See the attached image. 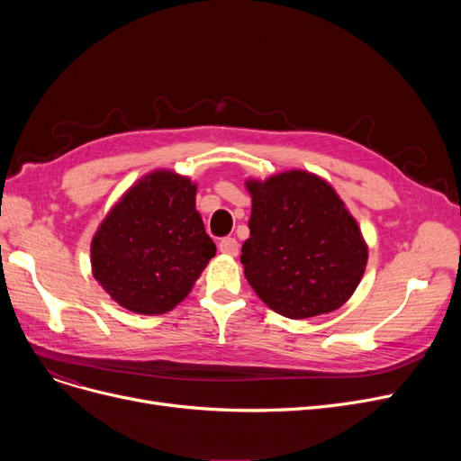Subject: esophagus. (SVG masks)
Segmentation results:
<instances>
[{
  "label": "esophagus",
  "instance_id": "1",
  "mask_svg": "<svg viewBox=\"0 0 461 461\" xmlns=\"http://www.w3.org/2000/svg\"><path fill=\"white\" fill-rule=\"evenodd\" d=\"M218 249H221V252L224 256H237L239 254V243H237V239H233V237L222 239L221 245H218Z\"/></svg>",
  "mask_w": 461,
  "mask_h": 461
}]
</instances>
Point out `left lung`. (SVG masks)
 Returning a JSON list of instances; mask_svg holds the SVG:
<instances>
[{"mask_svg":"<svg viewBox=\"0 0 461 461\" xmlns=\"http://www.w3.org/2000/svg\"><path fill=\"white\" fill-rule=\"evenodd\" d=\"M245 188L252 212L240 263L256 295L289 320L344 306L365 276L368 245L332 185L287 169L249 177Z\"/></svg>","mask_w":461,"mask_h":461,"instance_id":"8db88e82","label":"left lung"}]
</instances>
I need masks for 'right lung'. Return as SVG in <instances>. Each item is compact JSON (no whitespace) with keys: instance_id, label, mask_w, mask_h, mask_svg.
<instances>
[{"instance_id":"right-lung-1","label":"right lung","mask_w":461,"mask_h":461,"mask_svg":"<svg viewBox=\"0 0 461 461\" xmlns=\"http://www.w3.org/2000/svg\"><path fill=\"white\" fill-rule=\"evenodd\" d=\"M196 192L188 176L158 167L103 218L91 239V273L119 306L160 316L188 297L216 252Z\"/></svg>"}]
</instances>
